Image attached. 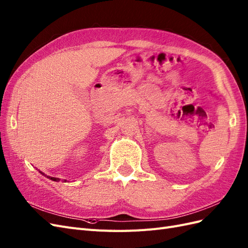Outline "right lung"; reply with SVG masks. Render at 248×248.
Here are the masks:
<instances>
[{"label": "right lung", "instance_id": "obj_1", "mask_svg": "<svg viewBox=\"0 0 248 248\" xmlns=\"http://www.w3.org/2000/svg\"><path fill=\"white\" fill-rule=\"evenodd\" d=\"M39 172H40V174H42L43 176H46V175H44L43 172H42V171H40V170H39ZM46 177H47L48 179L52 180V181H56V182H59V181H60V179H59V178H54V177H49V176H46Z\"/></svg>", "mask_w": 248, "mask_h": 248}]
</instances>
